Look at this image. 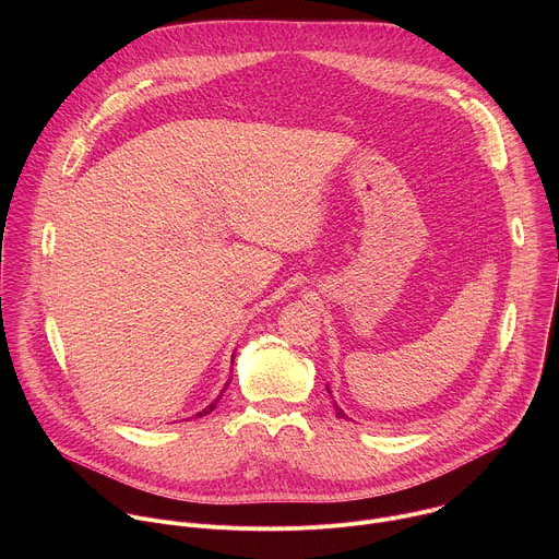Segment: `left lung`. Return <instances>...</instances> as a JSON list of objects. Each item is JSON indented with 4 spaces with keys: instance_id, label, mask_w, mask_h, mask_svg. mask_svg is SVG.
Wrapping results in <instances>:
<instances>
[{
    "instance_id": "left-lung-1",
    "label": "left lung",
    "mask_w": 559,
    "mask_h": 559,
    "mask_svg": "<svg viewBox=\"0 0 559 559\" xmlns=\"http://www.w3.org/2000/svg\"><path fill=\"white\" fill-rule=\"evenodd\" d=\"M328 391H330V389H328ZM334 407H336V405H334ZM336 416H338V418H347V416L343 414V409H341V407H336Z\"/></svg>"
}]
</instances>
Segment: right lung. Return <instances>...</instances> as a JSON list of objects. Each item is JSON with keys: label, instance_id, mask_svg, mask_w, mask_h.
Here are the masks:
<instances>
[{"label": "right lung", "instance_id": "1", "mask_svg": "<svg viewBox=\"0 0 559 559\" xmlns=\"http://www.w3.org/2000/svg\"><path fill=\"white\" fill-rule=\"evenodd\" d=\"M218 397H221V395H218ZM218 397H216V401H214V403H212V405H210V407H205V409H203V412H201V414H199V416H205V414H210V412H214V407H216V403H218Z\"/></svg>", "mask_w": 559, "mask_h": 559}]
</instances>
